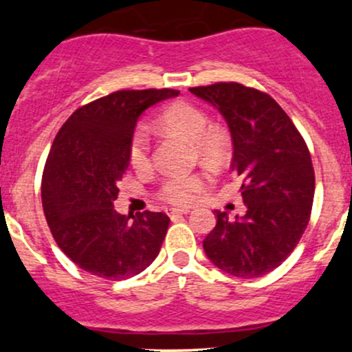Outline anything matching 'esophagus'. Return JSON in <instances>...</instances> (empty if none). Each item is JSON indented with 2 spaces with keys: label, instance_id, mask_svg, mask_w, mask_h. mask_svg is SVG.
<instances>
[{
  "label": "esophagus",
  "instance_id": "esophagus-1",
  "mask_svg": "<svg viewBox=\"0 0 352 352\" xmlns=\"http://www.w3.org/2000/svg\"><path fill=\"white\" fill-rule=\"evenodd\" d=\"M168 216H177V214H187L190 212V208H168L166 209Z\"/></svg>",
  "mask_w": 352,
  "mask_h": 352
}]
</instances>
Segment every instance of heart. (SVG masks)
Returning <instances> with one entry per match:
<instances>
[{
  "mask_svg": "<svg viewBox=\"0 0 352 352\" xmlns=\"http://www.w3.org/2000/svg\"><path fill=\"white\" fill-rule=\"evenodd\" d=\"M156 126L168 133H177L190 141L197 156L208 163H219L228 153V143L223 133L211 127V119L202 109L187 102H175L160 113ZM129 163L138 172L151 166V136L144 126L134 127L127 148ZM206 172L172 173L162 180L158 196L172 204H189L209 184Z\"/></svg>",
  "mask_w": 352,
  "mask_h": 352,
  "instance_id": "obj_1",
  "label": "heart"
}]
</instances>
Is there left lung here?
Instances as JSON below:
<instances>
[{
    "label": "left lung",
    "mask_w": 352,
    "mask_h": 352,
    "mask_svg": "<svg viewBox=\"0 0 352 352\" xmlns=\"http://www.w3.org/2000/svg\"><path fill=\"white\" fill-rule=\"evenodd\" d=\"M214 105L233 141L232 172L242 179L247 212L216 226L202 242L209 261L236 278H261L294 250L307 230L315 194L311 155L281 105L257 88L219 81L189 88Z\"/></svg>",
    "instance_id": "8db88e82"
}]
</instances>
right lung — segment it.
Listing matches in <instances>:
<instances>
[{"label":"right lung","instance_id":"right-lung-1","mask_svg":"<svg viewBox=\"0 0 352 352\" xmlns=\"http://www.w3.org/2000/svg\"><path fill=\"white\" fill-rule=\"evenodd\" d=\"M179 90H119L74 110L42 173V208L56 243L83 271L112 281L143 272L168 230L165 212L119 214L113 201L129 166L131 134L141 113Z\"/></svg>","mask_w":352,"mask_h":352}]
</instances>
